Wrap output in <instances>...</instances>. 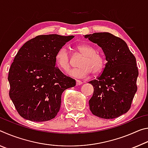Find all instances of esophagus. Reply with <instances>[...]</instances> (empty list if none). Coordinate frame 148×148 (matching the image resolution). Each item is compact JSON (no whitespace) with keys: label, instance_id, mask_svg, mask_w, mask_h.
Returning <instances> with one entry per match:
<instances>
[{"label":"esophagus","instance_id":"34e87169","mask_svg":"<svg viewBox=\"0 0 148 148\" xmlns=\"http://www.w3.org/2000/svg\"><path fill=\"white\" fill-rule=\"evenodd\" d=\"M76 82V86H80V85H82V84H83V82H82V81H80V80H78V79H77Z\"/></svg>","mask_w":148,"mask_h":148}]
</instances>
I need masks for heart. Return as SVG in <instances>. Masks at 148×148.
Masks as SVG:
<instances>
[{
    "label": "heart",
    "mask_w": 148,
    "mask_h": 148,
    "mask_svg": "<svg viewBox=\"0 0 148 148\" xmlns=\"http://www.w3.org/2000/svg\"><path fill=\"white\" fill-rule=\"evenodd\" d=\"M77 51L83 56L79 63V68L70 70L67 72L69 76L84 78L92 73L98 74L103 70L105 65L104 57L97 52L95 47L88 44H81L76 47ZM56 61L60 69L64 71L69 69L71 65V57L68 49L61 47L56 55Z\"/></svg>",
    "instance_id": "heart-1"
}]
</instances>
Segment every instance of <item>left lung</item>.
I'll use <instances>...</instances> for the list:
<instances>
[{
	"instance_id": "8db88e82",
	"label": "left lung",
	"mask_w": 148,
	"mask_h": 148,
	"mask_svg": "<svg viewBox=\"0 0 148 148\" xmlns=\"http://www.w3.org/2000/svg\"><path fill=\"white\" fill-rule=\"evenodd\" d=\"M84 37L101 47L107 61L102 73L89 82L94 88L90 110L101 118H116L129 111L137 91L136 58L123 40L109 32Z\"/></svg>"
}]
</instances>
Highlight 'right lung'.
I'll return each instance as SVG.
<instances>
[{
	"instance_id": "1",
	"label": "right lung",
	"mask_w": 148,
	"mask_h": 148,
	"mask_svg": "<svg viewBox=\"0 0 148 148\" xmlns=\"http://www.w3.org/2000/svg\"><path fill=\"white\" fill-rule=\"evenodd\" d=\"M74 36L39 35L27 41L17 52L9 70V95L24 119L42 122L58 113L61 95L76 86L75 79L56 66L59 48Z\"/></svg>"
}]
</instances>
